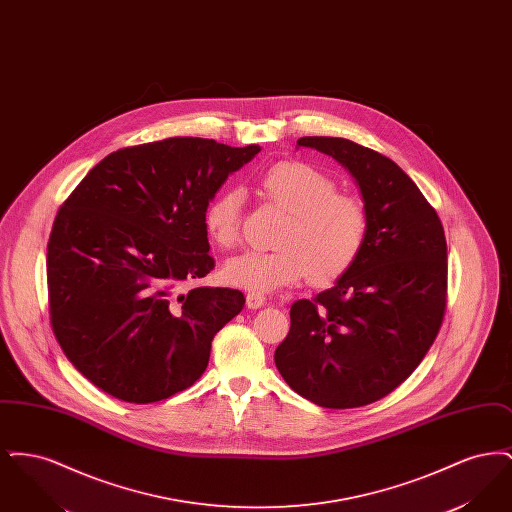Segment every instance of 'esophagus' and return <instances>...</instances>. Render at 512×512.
<instances>
[{
    "instance_id": "1",
    "label": "esophagus",
    "mask_w": 512,
    "mask_h": 512,
    "mask_svg": "<svg viewBox=\"0 0 512 512\" xmlns=\"http://www.w3.org/2000/svg\"><path fill=\"white\" fill-rule=\"evenodd\" d=\"M245 303H247V309H259L267 303V297L261 295V293H247Z\"/></svg>"
}]
</instances>
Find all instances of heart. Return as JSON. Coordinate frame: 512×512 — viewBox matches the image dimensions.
I'll return each mask as SVG.
<instances>
[{"label":"heart","mask_w":512,"mask_h":512,"mask_svg":"<svg viewBox=\"0 0 512 512\" xmlns=\"http://www.w3.org/2000/svg\"><path fill=\"white\" fill-rule=\"evenodd\" d=\"M261 192L288 213L274 251H244L222 267V280L249 293H270L309 276L317 286L336 282L357 263L368 234L365 203L338 194L336 182L299 161L278 163L259 180ZM244 194L220 192L205 209L209 238L232 247L240 238Z\"/></svg>","instance_id":"b5f03b06"}]
</instances>
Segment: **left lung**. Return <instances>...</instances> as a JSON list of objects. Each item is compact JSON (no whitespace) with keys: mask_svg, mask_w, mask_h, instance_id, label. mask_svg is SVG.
Returning <instances> with one entry per match:
<instances>
[{"mask_svg":"<svg viewBox=\"0 0 512 512\" xmlns=\"http://www.w3.org/2000/svg\"><path fill=\"white\" fill-rule=\"evenodd\" d=\"M353 176L368 234L330 290L299 299L274 363L301 397L326 409L374 403L405 382L445 313L447 244L434 207L391 159L345 138L305 136Z\"/></svg>","mask_w":512,"mask_h":512,"instance_id":"obj_1","label":"left lung"}]
</instances>
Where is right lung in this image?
<instances>
[{"label":"right lung","instance_id":"obj_1","mask_svg":"<svg viewBox=\"0 0 512 512\" xmlns=\"http://www.w3.org/2000/svg\"><path fill=\"white\" fill-rule=\"evenodd\" d=\"M259 146L169 138L107 155L59 209L48 244L55 338L99 390L155 403L205 372L244 293L186 284L215 261L203 215Z\"/></svg>","mask_w":512,"mask_h":512}]
</instances>
